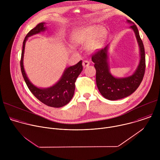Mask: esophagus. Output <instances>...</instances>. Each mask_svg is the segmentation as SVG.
I'll return each mask as SVG.
<instances>
[{"mask_svg":"<svg viewBox=\"0 0 160 160\" xmlns=\"http://www.w3.org/2000/svg\"><path fill=\"white\" fill-rule=\"evenodd\" d=\"M89 64H90L89 61H87V60H85V61H83L82 65H83V68H86V67H87L88 66H89Z\"/></svg>","mask_w":160,"mask_h":160,"instance_id":"1","label":"esophagus"}]
</instances>
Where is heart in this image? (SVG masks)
Instances as JSON below:
<instances>
[{
	"mask_svg": "<svg viewBox=\"0 0 160 160\" xmlns=\"http://www.w3.org/2000/svg\"><path fill=\"white\" fill-rule=\"evenodd\" d=\"M106 35L107 30L104 27L90 25L74 30L71 33L70 40L76 46L85 44L86 51L94 53L102 47Z\"/></svg>",
	"mask_w": 160,
	"mask_h": 160,
	"instance_id": "b5f03b06",
	"label": "heart"
}]
</instances>
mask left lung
Listing matches in <instances>:
<instances>
[{
    "label": "left lung",
    "mask_w": 160,
    "mask_h": 160,
    "mask_svg": "<svg viewBox=\"0 0 160 160\" xmlns=\"http://www.w3.org/2000/svg\"><path fill=\"white\" fill-rule=\"evenodd\" d=\"M127 22L132 25L130 28L135 33L140 52L139 64L132 75L117 78L111 75L108 62L109 45L92 56V61L96 70V84L99 91L104 98L111 101L127 98L134 92L142 81L145 73V51L139 30L133 22L130 20Z\"/></svg>",
    "instance_id": "1"
}]
</instances>
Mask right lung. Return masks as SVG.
I'll list each match as a JSON object with an SVG mask.
<instances>
[{
  "mask_svg": "<svg viewBox=\"0 0 160 160\" xmlns=\"http://www.w3.org/2000/svg\"><path fill=\"white\" fill-rule=\"evenodd\" d=\"M45 22H40L31 30L25 38L22 43V49L20 61L21 73L31 92L40 102L48 106L60 108L65 106L72 99L75 89V83L78 75L83 70L82 61H80L75 65L66 68L61 78L58 82L50 87L39 88L33 85L28 78L23 66V58L25 43L28 38L43 32L47 30Z\"/></svg>",
  "mask_w": 160,
  "mask_h": 160,
  "instance_id": "1",
  "label": "right lung"
}]
</instances>
